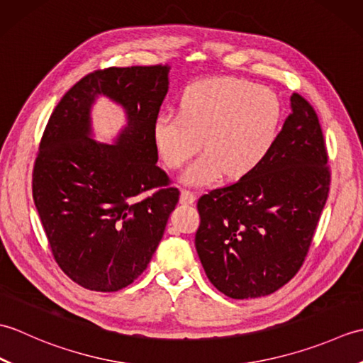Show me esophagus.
<instances>
[{
  "mask_svg": "<svg viewBox=\"0 0 363 363\" xmlns=\"http://www.w3.org/2000/svg\"><path fill=\"white\" fill-rule=\"evenodd\" d=\"M196 199V195L194 191H189V190H181V203L182 204H194Z\"/></svg>",
  "mask_w": 363,
  "mask_h": 363,
  "instance_id": "esophagus-1",
  "label": "esophagus"
}]
</instances>
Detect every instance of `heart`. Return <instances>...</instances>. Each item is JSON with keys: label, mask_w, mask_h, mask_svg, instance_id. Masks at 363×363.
I'll return each instance as SVG.
<instances>
[{"label": "heart", "mask_w": 363, "mask_h": 363, "mask_svg": "<svg viewBox=\"0 0 363 363\" xmlns=\"http://www.w3.org/2000/svg\"><path fill=\"white\" fill-rule=\"evenodd\" d=\"M279 101L272 90L238 79L198 82L182 95L179 113L154 121L152 140L160 159L177 168L201 146L206 151L184 169L187 186L203 187L226 173L230 179L256 169L272 150Z\"/></svg>", "instance_id": "heart-1"}]
</instances>
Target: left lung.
Segmentation results:
<instances>
[{"label":"left lung","instance_id":"1","mask_svg":"<svg viewBox=\"0 0 363 363\" xmlns=\"http://www.w3.org/2000/svg\"><path fill=\"white\" fill-rule=\"evenodd\" d=\"M290 109L256 169L198 199L199 260L233 299L267 296L298 273L326 204L330 174L318 117L298 94Z\"/></svg>","mask_w":363,"mask_h":363}]
</instances>
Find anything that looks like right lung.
<instances>
[{"instance_id":"1","label":"right lung","mask_w":363,"mask_h":363,"mask_svg":"<svg viewBox=\"0 0 363 363\" xmlns=\"http://www.w3.org/2000/svg\"><path fill=\"white\" fill-rule=\"evenodd\" d=\"M168 73V65L90 73L62 96L46 125L34 165V203L54 259L84 289L117 291L133 284L179 201V190L157 167L152 140ZM101 96L125 112L112 144L98 143L91 126ZM151 188L160 190L138 198Z\"/></svg>"}]
</instances>
